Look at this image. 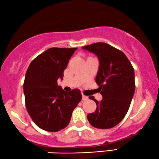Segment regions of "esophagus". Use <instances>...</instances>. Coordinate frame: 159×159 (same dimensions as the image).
<instances>
[{"mask_svg": "<svg viewBox=\"0 0 159 159\" xmlns=\"http://www.w3.org/2000/svg\"><path fill=\"white\" fill-rule=\"evenodd\" d=\"M82 99L83 100H88V97H87V96H85V95H82Z\"/></svg>", "mask_w": 159, "mask_h": 159, "instance_id": "34e87169", "label": "esophagus"}]
</instances>
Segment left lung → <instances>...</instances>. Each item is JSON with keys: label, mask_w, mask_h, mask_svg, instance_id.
I'll use <instances>...</instances> for the list:
<instances>
[{"label": "left lung", "mask_w": 159, "mask_h": 159, "mask_svg": "<svg viewBox=\"0 0 159 159\" xmlns=\"http://www.w3.org/2000/svg\"><path fill=\"white\" fill-rule=\"evenodd\" d=\"M97 56L99 71L96 77L102 99L95 101V112L88 115L94 128L109 129L122 121L128 112L135 91L134 70L128 57L121 50L108 43L98 42L82 47Z\"/></svg>", "instance_id": "left-lung-1"}]
</instances>
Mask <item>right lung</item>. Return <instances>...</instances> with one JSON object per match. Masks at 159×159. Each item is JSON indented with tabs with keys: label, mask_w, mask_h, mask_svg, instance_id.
<instances>
[{
	"label": "right lung",
	"mask_w": 159,
	"mask_h": 159,
	"mask_svg": "<svg viewBox=\"0 0 159 159\" xmlns=\"http://www.w3.org/2000/svg\"><path fill=\"white\" fill-rule=\"evenodd\" d=\"M77 48H52L31 61L23 84L28 113L38 128L57 132L68 126L81 100L79 89L70 92L57 84Z\"/></svg>",
	"instance_id": "add662e5"
}]
</instances>
